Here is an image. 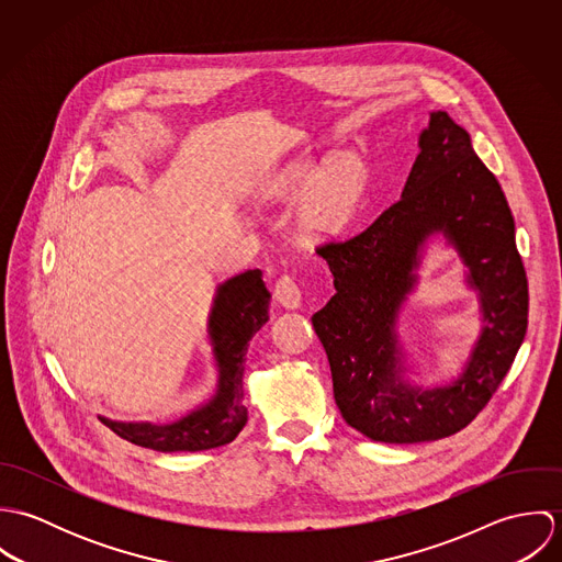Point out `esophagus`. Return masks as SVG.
Listing matches in <instances>:
<instances>
[{"label": "esophagus", "instance_id": "obj_1", "mask_svg": "<svg viewBox=\"0 0 562 562\" xmlns=\"http://www.w3.org/2000/svg\"><path fill=\"white\" fill-rule=\"evenodd\" d=\"M274 299L288 307V310H296L303 301V290L299 285V281L290 274H281L279 281L274 283Z\"/></svg>", "mask_w": 562, "mask_h": 562}]
</instances>
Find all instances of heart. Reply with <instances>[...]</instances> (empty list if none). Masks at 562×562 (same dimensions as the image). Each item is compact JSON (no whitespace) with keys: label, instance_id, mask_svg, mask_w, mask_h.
Returning <instances> with one entry per match:
<instances>
[{"label":"heart","instance_id":"heart-1","mask_svg":"<svg viewBox=\"0 0 562 562\" xmlns=\"http://www.w3.org/2000/svg\"><path fill=\"white\" fill-rule=\"evenodd\" d=\"M368 186V168L357 156H344L330 166L301 161L277 172L261 190L266 203H294L311 196L303 205L296 229L307 240H322L339 229L357 212Z\"/></svg>","mask_w":562,"mask_h":562}]
</instances>
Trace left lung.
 I'll list each match as a JSON object with an SVG mask.
<instances>
[{
	"label": "left lung",
	"mask_w": 562,
	"mask_h": 562,
	"mask_svg": "<svg viewBox=\"0 0 562 562\" xmlns=\"http://www.w3.org/2000/svg\"><path fill=\"white\" fill-rule=\"evenodd\" d=\"M441 231L471 268L485 326L462 376L422 393L401 383L395 321L418 248ZM335 294L314 314L344 419L372 441L417 443L465 428L506 372L528 328V279L495 175L448 112H430L402 196L352 238L318 246Z\"/></svg>",
	"instance_id": "1"
}]
</instances>
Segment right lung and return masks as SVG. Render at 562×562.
I'll return each instance as SVG.
<instances>
[{
	"label": "right lung",
	"instance_id": "1",
	"mask_svg": "<svg viewBox=\"0 0 562 562\" xmlns=\"http://www.w3.org/2000/svg\"><path fill=\"white\" fill-rule=\"evenodd\" d=\"M270 292L261 270H246L227 279L214 299L207 333L218 366L216 396L172 424L149 422H101L119 437L158 452H199L225 446L238 437L246 424L241 374L248 341L268 321Z\"/></svg>",
	"mask_w": 562,
	"mask_h": 562
}]
</instances>
